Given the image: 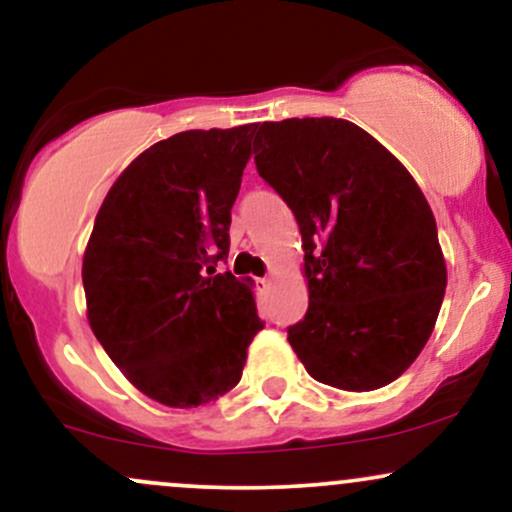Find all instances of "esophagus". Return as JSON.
Returning <instances> with one entry per match:
<instances>
[{
	"label": "esophagus",
	"instance_id": "34e87169",
	"mask_svg": "<svg viewBox=\"0 0 512 512\" xmlns=\"http://www.w3.org/2000/svg\"><path fill=\"white\" fill-rule=\"evenodd\" d=\"M256 287H258V292H266L268 287H271V280H268V278H261V280H256Z\"/></svg>",
	"mask_w": 512,
	"mask_h": 512
}]
</instances>
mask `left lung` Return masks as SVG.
<instances>
[{"mask_svg":"<svg viewBox=\"0 0 512 512\" xmlns=\"http://www.w3.org/2000/svg\"><path fill=\"white\" fill-rule=\"evenodd\" d=\"M256 169L302 234L309 307L287 341L309 375L372 392L409 370L447 285L433 210L406 166L341 118L258 125Z\"/></svg>","mask_w":512,"mask_h":512,"instance_id":"obj_1","label":"left lung"}]
</instances>
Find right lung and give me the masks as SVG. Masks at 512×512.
<instances>
[{"label": "right lung", "instance_id": "obj_1", "mask_svg": "<svg viewBox=\"0 0 512 512\" xmlns=\"http://www.w3.org/2000/svg\"><path fill=\"white\" fill-rule=\"evenodd\" d=\"M256 128L186 130L145 149L106 193L86 244L91 331L132 387L171 409L237 387L263 329L254 280L215 273Z\"/></svg>", "mask_w": 512, "mask_h": 512}]
</instances>
